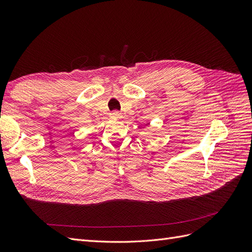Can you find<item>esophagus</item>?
Listing matches in <instances>:
<instances>
[{"label":"esophagus","instance_id":"esophagus-1","mask_svg":"<svg viewBox=\"0 0 252 252\" xmlns=\"http://www.w3.org/2000/svg\"><path fill=\"white\" fill-rule=\"evenodd\" d=\"M111 118L112 119H116V120H119V119H121L122 118V113L121 112H119V111H113L111 114Z\"/></svg>","mask_w":252,"mask_h":252}]
</instances>
